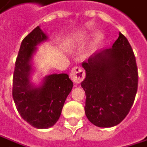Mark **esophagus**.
<instances>
[{
	"instance_id": "obj_1",
	"label": "esophagus",
	"mask_w": 147,
	"mask_h": 147,
	"mask_svg": "<svg viewBox=\"0 0 147 147\" xmlns=\"http://www.w3.org/2000/svg\"><path fill=\"white\" fill-rule=\"evenodd\" d=\"M71 79L75 83H80L85 77V71L81 67H74L70 74Z\"/></svg>"
}]
</instances>
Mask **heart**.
I'll use <instances>...</instances> for the list:
<instances>
[{
	"instance_id": "heart-1",
	"label": "heart",
	"mask_w": 147,
	"mask_h": 147,
	"mask_svg": "<svg viewBox=\"0 0 147 147\" xmlns=\"http://www.w3.org/2000/svg\"><path fill=\"white\" fill-rule=\"evenodd\" d=\"M90 35L87 33H77L74 34L71 38H70L66 43V47L69 49H73L76 48H78L81 45H82L87 39L89 38ZM104 38V35L102 33L98 32L94 35L92 41L90 45V47L88 49V53H92L97 48L100 46V45L102 43Z\"/></svg>"
}]
</instances>
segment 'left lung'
I'll use <instances>...</instances> for the list:
<instances>
[{
	"instance_id": "left-lung-1",
	"label": "left lung",
	"mask_w": 147,
	"mask_h": 147,
	"mask_svg": "<svg viewBox=\"0 0 147 147\" xmlns=\"http://www.w3.org/2000/svg\"><path fill=\"white\" fill-rule=\"evenodd\" d=\"M86 77L81 83L86 93L85 113L94 125H119L129 112L138 86L136 57L127 38L119 33L110 49L82 64Z\"/></svg>"
}]
</instances>
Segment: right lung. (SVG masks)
I'll list each match as a JSON object with an SVG mask.
<instances>
[{
	"instance_id": "right-lung-1",
	"label": "right lung",
	"mask_w": 147,
	"mask_h": 147,
	"mask_svg": "<svg viewBox=\"0 0 147 147\" xmlns=\"http://www.w3.org/2000/svg\"><path fill=\"white\" fill-rule=\"evenodd\" d=\"M49 39L38 26L21 44L13 75L12 97L21 117L37 129H49L60 118L73 82L67 74L45 76L39 84L32 82L34 56L38 46Z\"/></svg>"
}]
</instances>
